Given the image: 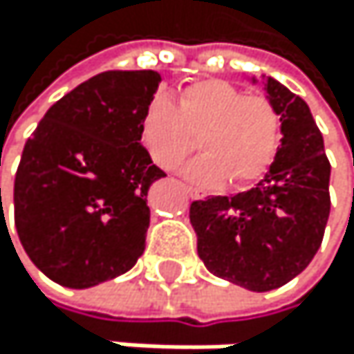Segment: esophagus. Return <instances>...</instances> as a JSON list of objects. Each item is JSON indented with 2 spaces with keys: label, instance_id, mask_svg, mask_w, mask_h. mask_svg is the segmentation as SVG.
I'll return each instance as SVG.
<instances>
[{
  "label": "esophagus",
  "instance_id": "34e87169",
  "mask_svg": "<svg viewBox=\"0 0 354 354\" xmlns=\"http://www.w3.org/2000/svg\"><path fill=\"white\" fill-rule=\"evenodd\" d=\"M187 193H189L191 199H201V197H203V193H199L197 189H187Z\"/></svg>",
  "mask_w": 354,
  "mask_h": 354
}]
</instances>
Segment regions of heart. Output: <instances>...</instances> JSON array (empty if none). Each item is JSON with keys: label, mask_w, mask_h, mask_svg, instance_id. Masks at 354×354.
<instances>
[{"label": "heart", "mask_w": 354, "mask_h": 354, "mask_svg": "<svg viewBox=\"0 0 354 354\" xmlns=\"http://www.w3.org/2000/svg\"><path fill=\"white\" fill-rule=\"evenodd\" d=\"M203 155L185 167V178L216 187L229 180L244 187L270 169L280 146V116L266 97L246 93L225 80L193 82L176 106L155 97L140 120V138L161 169H176L197 144Z\"/></svg>", "instance_id": "obj_1"}]
</instances>
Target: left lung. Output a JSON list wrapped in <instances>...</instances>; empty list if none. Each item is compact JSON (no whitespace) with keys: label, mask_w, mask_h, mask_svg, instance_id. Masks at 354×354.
Here are the masks:
<instances>
[{"label":"left lung","mask_w":354,"mask_h":354,"mask_svg":"<svg viewBox=\"0 0 354 354\" xmlns=\"http://www.w3.org/2000/svg\"><path fill=\"white\" fill-rule=\"evenodd\" d=\"M263 80L280 116L274 163L252 189L193 201L189 212L203 266L257 293L282 287L310 266L331 208V165L308 104L278 80Z\"/></svg>","instance_id":"1"}]
</instances>
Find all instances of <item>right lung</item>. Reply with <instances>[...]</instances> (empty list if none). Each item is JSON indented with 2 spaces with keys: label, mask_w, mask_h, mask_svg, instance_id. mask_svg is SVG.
Listing matches in <instances>:
<instances>
[{
  "label": "right lung",
  "mask_w": 354,
  "mask_h": 354,
  "mask_svg": "<svg viewBox=\"0 0 354 354\" xmlns=\"http://www.w3.org/2000/svg\"><path fill=\"white\" fill-rule=\"evenodd\" d=\"M159 82L153 70L93 76L50 106L23 148L17 234L33 266L61 287L112 280L144 252L146 195L165 171L142 146L140 120Z\"/></svg>",
  "instance_id": "add662e5"
}]
</instances>
